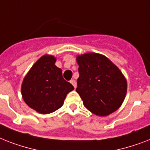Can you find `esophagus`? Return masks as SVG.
Here are the masks:
<instances>
[{"mask_svg":"<svg viewBox=\"0 0 150 150\" xmlns=\"http://www.w3.org/2000/svg\"><path fill=\"white\" fill-rule=\"evenodd\" d=\"M70 83L73 86H74V88H76V86H77V85H76V81H75V80H74V79H71V81H70Z\"/></svg>","mask_w":150,"mask_h":150,"instance_id":"obj_1","label":"esophagus"}]
</instances>
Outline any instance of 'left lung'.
I'll use <instances>...</instances> for the list:
<instances>
[{
  "instance_id": "left-lung-1",
  "label": "left lung",
  "mask_w": 150,
  "mask_h": 150,
  "mask_svg": "<svg viewBox=\"0 0 150 150\" xmlns=\"http://www.w3.org/2000/svg\"><path fill=\"white\" fill-rule=\"evenodd\" d=\"M79 64L78 92L88 110L98 116H106L121 106L126 98L127 81L109 58L98 53L76 57Z\"/></svg>"
}]
</instances>
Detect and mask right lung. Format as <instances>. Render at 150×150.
I'll return each instance as SVG.
<instances>
[{
  "label": "right lung",
  "instance_id": "1",
  "mask_svg": "<svg viewBox=\"0 0 150 150\" xmlns=\"http://www.w3.org/2000/svg\"><path fill=\"white\" fill-rule=\"evenodd\" d=\"M56 58L45 54L33 64L21 84L24 103L41 114L52 113L64 104L74 87L63 79L62 70L55 65Z\"/></svg>",
  "mask_w": 150,
  "mask_h": 150
}]
</instances>
